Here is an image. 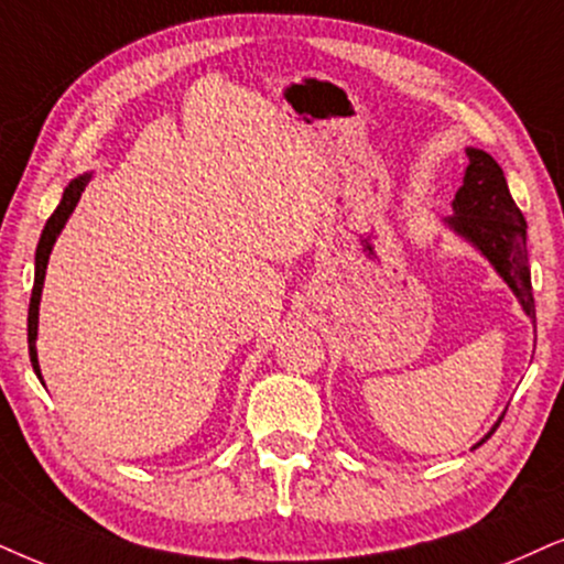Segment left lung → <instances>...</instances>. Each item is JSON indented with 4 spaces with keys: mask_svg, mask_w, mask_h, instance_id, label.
<instances>
[{
    "mask_svg": "<svg viewBox=\"0 0 564 564\" xmlns=\"http://www.w3.org/2000/svg\"><path fill=\"white\" fill-rule=\"evenodd\" d=\"M466 176H463V187L455 192L453 199L455 216L447 218L445 224L458 237L471 241L484 258L495 265L502 281L518 296L525 315L536 325L523 213H520L516 199L510 195L500 163L491 159L489 153L479 151V148H466ZM497 426H500V422L491 426L487 437L495 434Z\"/></svg>",
    "mask_w": 564,
    "mask_h": 564,
    "instance_id": "obj_1",
    "label": "left lung"
}]
</instances>
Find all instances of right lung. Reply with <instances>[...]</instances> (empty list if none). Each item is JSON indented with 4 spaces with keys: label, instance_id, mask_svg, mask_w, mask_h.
I'll return each instance as SVG.
<instances>
[{
    "label": "right lung",
    "instance_id": "add662e5",
    "mask_svg": "<svg viewBox=\"0 0 564 564\" xmlns=\"http://www.w3.org/2000/svg\"><path fill=\"white\" fill-rule=\"evenodd\" d=\"M90 174L77 176V180L69 182V187L64 189L62 203L56 205V210L52 213V218L46 220L44 234H41L39 247H35V278H33V294H31V306H28V354H31V365L33 372L39 375L41 380V369H39V351H35V338H39V304H41V291H44V278H46V265H48V254H52V247L59 231L67 224V218L73 216L77 199H80L83 189L88 187Z\"/></svg>",
    "mask_w": 564,
    "mask_h": 564
}]
</instances>
